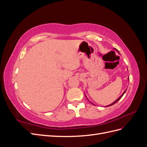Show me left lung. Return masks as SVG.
<instances>
[{"label": "left lung", "instance_id": "1", "mask_svg": "<svg viewBox=\"0 0 147 147\" xmlns=\"http://www.w3.org/2000/svg\"><path fill=\"white\" fill-rule=\"evenodd\" d=\"M115 50H116V51H117V52H118V53H119V51H118V50H117V49H116V48H115ZM127 79H128V80H129V78H127ZM126 90H125V91H124V92H123V94H122V95H121V96H120V97H119V98H118V99H117V100H115V102H113V103H112V104H110V105H108V106H107V107H109V106H111V105H113V104H115V103H117V102H118V100H119V99H121V97H123V95H124V93H125V92H126ZM93 105H94V104H93Z\"/></svg>", "mask_w": 147, "mask_h": 147}]
</instances>
